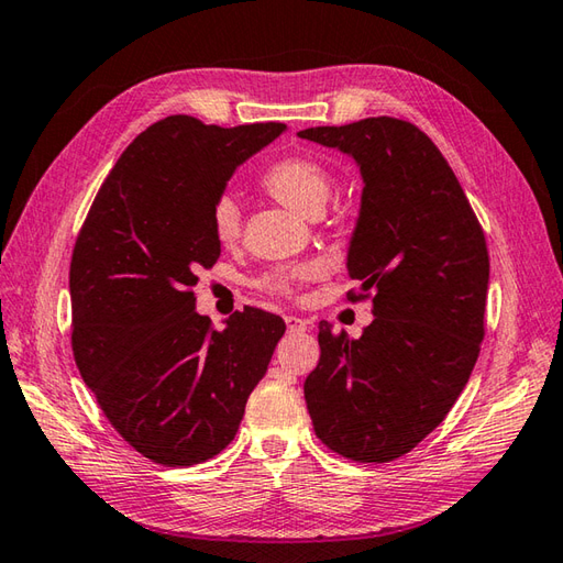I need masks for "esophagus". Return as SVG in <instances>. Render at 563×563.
<instances>
[{"instance_id": "obj_1", "label": "esophagus", "mask_w": 563, "mask_h": 563, "mask_svg": "<svg viewBox=\"0 0 563 563\" xmlns=\"http://www.w3.org/2000/svg\"><path fill=\"white\" fill-rule=\"evenodd\" d=\"M285 327H288V331H290V333H305V331L309 329L307 321H305V319H300V317H295V314L285 317Z\"/></svg>"}]
</instances>
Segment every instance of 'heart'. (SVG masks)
Wrapping results in <instances>:
<instances>
[{"instance_id":"1","label":"heart","mask_w":563,"mask_h":563,"mask_svg":"<svg viewBox=\"0 0 563 563\" xmlns=\"http://www.w3.org/2000/svg\"><path fill=\"white\" fill-rule=\"evenodd\" d=\"M261 188L268 196L280 200L302 214H317L327 206L331 196V174L324 164L309 154H290L273 162L266 172L261 174ZM210 230L212 236L218 239L222 246H232L239 234H242V206L232 196H220L210 208ZM324 273V263L321 261H305L295 263V266L273 268L258 278V288L273 292L295 297L309 280L319 278Z\"/></svg>"}]
</instances>
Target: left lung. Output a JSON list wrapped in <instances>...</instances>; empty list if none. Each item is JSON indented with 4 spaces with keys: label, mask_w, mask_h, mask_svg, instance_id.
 <instances>
[{
    "label": "left lung",
    "mask_w": 563,
    "mask_h": 563,
    "mask_svg": "<svg viewBox=\"0 0 563 563\" xmlns=\"http://www.w3.org/2000/svg\"><path fill=\"white\" fill-rule=\"evenodd\" d=\"M361 164L363 206L349 251V302L373 300L361 339L319 324L305 379L317 438L341 457L391 462L442 423L484 341L488 249L435 142L401 118L302 130Z\"/></svg>",
    "instance_id": "obj_1"
}]
</instances>
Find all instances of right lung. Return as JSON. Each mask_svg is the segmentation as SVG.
Here are the masks:
<instances>
[{"instance_id": "right-lung-1", "label": "right lung", "mask_w": 563, "mask_h": 563, "mask_svg": "<svg viewBox=\"0 0 563 563\" xmlns=\"http://www.w3.org/2000/svg\"><path fill=\"white\" fill-rule=\"evenodd\" d=\"M285 123L206 125L169 115L106 176L69 263L71 353L103 416L142 457L200 464L234 440L285 333L244 307L218 331L196 312L200 268L220 258L210 208Z\"/></svg>"}]
</instances>
